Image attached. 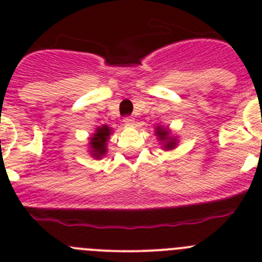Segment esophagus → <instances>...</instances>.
Returning <instances> with one entry per match:
<instances>
[{"instance_id":"1","label":"esophagus","mask_w":262,"mask_h":262,"mask_svg":"<svg viewBox=\"0 0 262 262\" xmlns=\"http://www.w3.org/2000/svg\"><path fill=\"white\" fill-rule=\"evenodd\" d=\"M123 122H124V124H126V126H134V123H135V118L124 117Z\"/></svg>"}]
</instances>
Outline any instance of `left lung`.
Here are the masks:
<instances>
[{"mask_svg":"<svg viewBox=\"0 0 262 262\" xmlns=\"http://www.w3.org/2000/svg\"><path fill=\"white\" fill-rule=\"evenodd\" d=\"M155 135L157 136V140L160 142L164 151H172L178 145V138L173 135L169 127H164L163 124H159L155 129Z\"/></svg>","mask_w":262,"mask_h":262,"instance_id":"obj_1","label":"left lung"}]
</instances>
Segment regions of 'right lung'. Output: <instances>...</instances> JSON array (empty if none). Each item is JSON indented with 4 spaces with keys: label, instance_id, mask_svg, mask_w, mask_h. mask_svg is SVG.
<instances>
[{
    "label": "right lung",
    "instance_id": "1",
    "mask_svg": "<svg viewBox=\"0 0 262 262\" xmlns=\"http://www.w3.org/2000/svg\"><path fill=\"white\" fill-rule=\"evenodd\" d=\"M113 134V128L107 124H102L97 127L94 134L89 138V155L93 159L101 160L107 154V142L110 135Z\"/></svg>",
    "mask_w": 262,
    "mask_h": 262
}]
</instances>
